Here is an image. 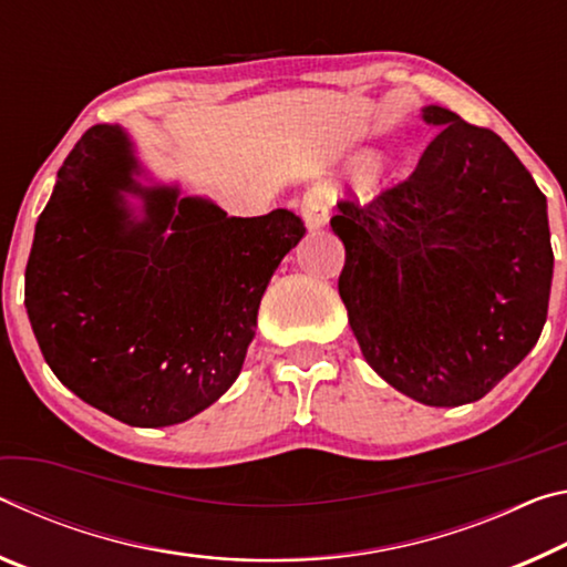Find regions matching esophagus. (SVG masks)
Here are the masks:
<instances>
[{
  "instance_id": "1",
  "label": "esophagus",
  "mask_w": 567,
  "mask_h": 567,
  "mask_svg": "<svg viewBox=\"0 0 567 567\" xmlns=\"http://www.w3.org/2000/svg\"><path fill=\"white\" fill-rule=\"evenodd\" d=\"M301 218L311 230H319L327 226L329 213H327V206H323L319 193H306L301 200Z\"/></svg>"
}]
</instances>
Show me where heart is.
<instances>
[{
  "mask_svg": "<svg viewBox=\"0 0 567 567\" xmlns=\"http://www.w3.org/2000/svg\"><path fill=\"white\" fill-rule=\"evenodd\" d=\"M374 161H377V157L371 155V153H361V155L357 157V165H359V168L369 171V168H374Z\"/></svg>",
  "mask_w": 567,
  "mask_h": 567,
  "instance_id": "1",
  "label": "heart"
}]
</instances>
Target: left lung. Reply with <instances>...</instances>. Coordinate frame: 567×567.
<instances>
[{"label": "left lung", "instance_id": "8db88e82", "mask_svg": "<svg viewBox=\"0 0 567 567\" xmlns=\"http://www.w3.org/2000/svg\"><path fill=\"white\" fill-rule=\"evenodd\" d=\"M440 127L414 173L369 206L339 203V296L367 364L426 406L477 402L540 339L553 284L547 200L493 130Z\"/></svg>", "mask_w": 567, "mask_h": 567}]
</instances>
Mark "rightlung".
Masks as SVG:
<instances>
[{"label": "right lung", "mask_w": 567, "mask_h": 567, "mask_svg": "<svg viewBox=\"0 0 567 567\" xmlns=\"http://www.w3.org/2000/svg\"><path fill=\"white\" fill-rule=\"evenodd\" d=\"M143 173L120 125L80 137L37 218L24 306L70 392L130 426H171L236 382L266 286L306 228L286 208L228 216Z\"/></svg>", "instance_id": "obj_1"}]
</instances>
